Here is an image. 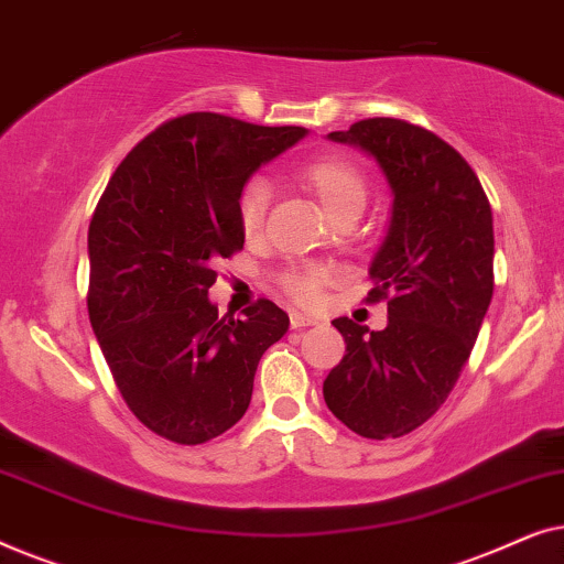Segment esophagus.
Wrapping results in <instances>:
<instances>
[{"label": "esophagus", "instance_id": "obj_1", "mask_svg": "<svg viewBox=\"0 0 564 564\" xmlns=\"http://www.w3.org/2000/svg\"><path fill=\"white\" fill-rule=\"evenodd\" d=\"M315 323H318V318H313V315H305V313H297V311L290 313V326H292V328L315 326Z\"/></svg>", "mask_w": 564, "mask_h": 564}]
</instances>
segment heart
Here are the masks:
<instances>
[{
  "mask_svg": "<svg viewBox=\"0 0 564 564\" xmlns=\"http://www.w3.org/2000/svg\"><path fill=\"white\" fill-rule=\"evenodd\" d=\"M295 180L318 199L328 218L336 223L349 218L357 220L367 205V176L357 161L344 153H321V156L307 159L303 166H297ZM269 197L272 192L267 182L251 180L243 184L241 195L236 199V220L246 241H259L264 234ZM330 282H334V272L321 264H292L276 276L280 290L297 305H318Z\"/></svg>",
  "mask_w": 564,
  "mask_h": 564,
  "instance_id": "obj_1",
  "label": "heart"
}]
</instances>
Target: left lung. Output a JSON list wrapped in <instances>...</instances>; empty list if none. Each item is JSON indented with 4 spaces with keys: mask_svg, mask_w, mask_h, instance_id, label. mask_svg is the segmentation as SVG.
Listing matches in <instances>:
<instances>
[{
    "mask_svg": "<svg viewBox=\"0 0 564 564\" xmlns=\"http://www.w3.org/2000/svg\"><path fill=\"white\" fill-rule=\"evenodd\" d=\"M328 138L380 161L395 199L372 261L367 303H388V328L336 318L346 354L323 382L344 426L398 438L423 426L459 380L492 297V210L457 149L398 118H367Z\"/></svg>",
    "mask_w": 564,
    "mask_h": 564,
    "instance_id": "left-lung-1",
    "label": "left lung"
}]
</instances>
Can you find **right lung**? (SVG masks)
I'll use <instances>...</instances> for the list:
<instances>
[{
	"label": "right lung",
	"instance_id": "obj_1",
	"mask_svg": "<svg viewBox=\"0 0 564 564\" xmlns=\"http://www.w3.org/2000/svg\"><path fill=\"white\" fill-rule=\"evenodd\" d=\"M305 135L187 112L138 141L89 223L87 307L122 400L145 429L197 446L241 421L253 375L290 326L259 297L241 318L207 300L215 264L243 249L236 199L264 161Z\"/></svg>",
	"mask_w": 564,
	"mask_h": 564
}]
</instances>
